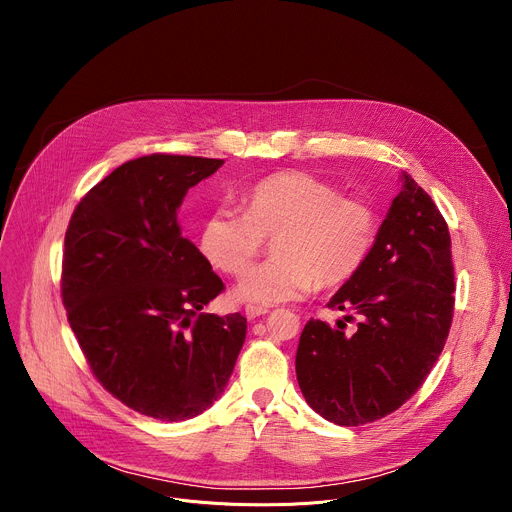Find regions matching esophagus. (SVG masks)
<instances>
[{
	"instance_id": "34e87169",
	"label": "esophagus",
	"mask_w": 512,
	"mask_h": 512,
	"mask_svg": "<svg viewBox=\"0 0 512 512\" xmlns=\"http://www.w3.org/2000/svg\"><path fill=\"white\" fill-rule=\"evenodd\" d=\"M267 312H269V308H265V306H253V304H249V306L245 308V314H247L249 320H255V318H259V316H265Z\"/></svg>"
}]
</instances>
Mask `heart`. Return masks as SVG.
I'll use <instances>...</instances> for the list:
<instances>
[{"label": "heart", "instance_id": "b5f03b06", "mask_svg": "<svg viewBox=\"0 0 512 512\" xmlns=\"http://www.w3.org/2000/svg\"><path fill=\"white\" fill-rule=\"evenodd\" d=\"M243 212L218 208L200 229V251L225 273L241 275L276 237L273 260L243 275L233 294L243 302L277 304L300 298L318 283L336 287L352 279L375 245L377 212L346 198L308 172L273 174L245 192Z\"/></svg>", "mask_w": 512, "mask_h": 512}]
</instances>
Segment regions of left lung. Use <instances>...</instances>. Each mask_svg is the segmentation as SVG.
Masks as SVG:
<instances>
[{"mask_svg":"<svg viewBox=\"0 0 512 512\" xmlns=\"http://www.w3.org/2000/svg\"><path fill=\"white\" fill-rule=\"evenodd\" d=\"M401 180L369 259L328 302L356 314V330L346 334L342 320L332 328L312 318L300 336V389L336 425H362L399 409L423 385L450 334V231L431 196L409 174Z\"/></svg>","mask_w":512,"mask_h":512,"instance_id":"left-lung-1","label":"left lung"}]
</instances>
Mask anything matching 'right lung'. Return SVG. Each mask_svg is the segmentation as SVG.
Listing matches in <instances>:
<instances>
[{
	"instance_id": "add662e5",
	"label": "right lung",
	"mask_w": 512,
	"mask_h": 512,
	"mask_svg": "<svg viewBox=\"0 0 512 512\" xmlns=\"http://www.w3.org/2000/svg\"><path fill=\"white\" fill-rule=\"evenodd\" d=\"M225 160L125 162L77 204L64 235L62 304L97 381L133 411L184 421L223 395L247 318L204 314L225 283L178 208Z\"/></svg>"
}]
</instances>
